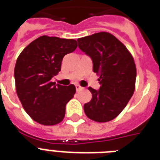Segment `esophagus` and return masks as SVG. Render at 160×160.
Segmentation results:
<instances>
[{
    "label": "esophagus",
    "instance_id": "esophagus-1",
    "mask_svg": "<svg viewBox=\"0 0 160 160\" xmlns=\"http://www.w3.org/2000/svg\"><path fill=\"white\" fill-rule=\"evenodd\" d=\"M75 87H76V90H77V92H79V91H82V90L83 89V88L82 87H81V86H79V85H76L75 86Z\"/></svg>",
    "mask_w": 160,
    "mask_h": 160
}]
</instances>
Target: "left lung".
I'll list each match as a JSON object with an SVG mask.
<instances>
[{
  "mask_svg": "<svg viewBox=\"0 0 160 160\" xmlns=\"http://www.w3.org/2000/svg\"><path fill=\"white\" fill-rule=\"evenodd\" d=\"M78 47L92 60L101 88H89L92 98L84 105L90 119L109 122L123 110L135 90L137 69L132 56L112 34L97 32L78 39Z\"/></svg>",
  "mask_w": 160,
  "mask_h": 160,
  "instance_id": "left-lung-1",
  "label": "left lung"
}]
</instances>
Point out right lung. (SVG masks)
<instances>
[{
  "instance_id": "obj_1",
  "label": "right lung",
  "mask_w": 160,
  "mask_h": 160,
  "mask_svg": "<svg viewBox=\"0 0 160 160\" xmlns=\"http://www.w3.org/2000/svg\"><path fill=\"white\" fill-rule=\"evenodd\" d=\"M77 48V41L42 36L23 49L14 67L16 92L23 109L34 121L55 125L65 115L66 104L73 97L75 86L52 82L61 70L65 55Z\"/></svg>"
}]
</instances>
